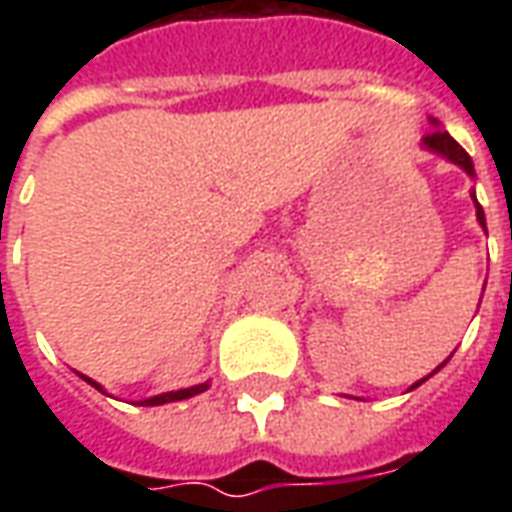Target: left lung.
Here are the masks:
<instances>
[{
    "label": "left lung",
    "mask_w": 512,
    "mask_h": 512,
    "mask_svg": "<svg viewBox=\"0 0 512 512\" xmlns=\"http://www.w3.org/2000/svg\"><path fill=\"white\" fill-rule=\"evenodd\" d=\"M433 126H436V120H433ZM422 145L428 147L430 153H439V156L450 158L452 164H458V167H461L463 172H466V175H472V178H474L472 158H469V153H466V150H463V147L458 145V142H455V139H452V136L447 134V131H441V128H436V131H430V134H425V139H422ZM472 200H474V208H477V222H480L485 227V213H483V208H480V202H477V197H474V191H472ZM441 367H444V362H441ZM436 370H439V367H436ZM430 376H433V373H430ZM422 381H425V378H422ZM422 381H417V384L411 386V389H417V386L422 384Z\"/></svg>",
    "instance_id": "1"
}]
</instances>
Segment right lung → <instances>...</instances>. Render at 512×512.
I'll use <instances>...</instances> for the list:
<instances>
[{
	"label": "right lung",
	"mask_w": 512,
	"mask_h": 512,
	"mask_svg": "<svg viewBox=\"0 0 512 512\" xmlns=\"http://www.w3.org/2000/svg\"><path fill=\"white\" fill-rule=\"evenodd\" d=\"M87 384H93L98 392H104V386L95 384L93 378L82 376ZM208 389V384H197V386H189V389H178V392H164V395H156V397H147V400H142L139 406H164V403H172V400H186V397H194L200 395V392H205Z\"/></svg>",
	"instance_id": "add662e5"
}]
</instances>
